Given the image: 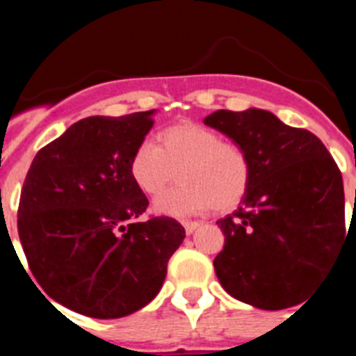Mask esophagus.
<instances>
[{
  "label": "esophagus",
  "mask_w": 356,
  "mask_h": 356,
  "mask_svg": "<svg viewBox=\"0 0 356 356\" xmlns=\"http://www.w3.org/2000/svg\"><path fill=\"white\" fill-rule=\"evenodd\" d=\"M181 225H184L185 232H187V234L191 235V234H193V232H196V229L200 228L201 222H197V221H181Z\"/></svg>",
  "instance_id": "esophagus-1"
}]
</instances>
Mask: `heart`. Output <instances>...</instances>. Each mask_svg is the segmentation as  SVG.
Listing matches in <instances>:
<instances>
[{"instance_id":"1","label":"heart","mask_w":356,"mask_h":356,"mask_svg":"<svg viewBox=\"0 0 356 356\" xmlns=\"http://www.w3.org/2000/svg\"><path fill=\"white\" fill-rule=\"evenodd\" d=\"M159 146L140 143L130 159V176L146 196H159L180 171L181 185L155 201L163 216H188L216 209L228 212L244 200L251 184V160L237 143L216 130L184 121L156 135Z\"/></svg>"}]
</instances>
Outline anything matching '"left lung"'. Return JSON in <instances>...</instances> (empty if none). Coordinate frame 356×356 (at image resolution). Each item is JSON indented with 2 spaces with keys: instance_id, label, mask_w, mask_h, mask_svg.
<instances>
[{
  "instance_id": "8db88e82",
  "label": "left lung",
  "mask_w": 356,
  "mask_h": 356,
  "mask_svg": "<svg viewBox=\"0 0 356 356\" xmlns=\"http://www.w3.org/2000/svg\"><path fill=\"white\" fill-rule=\"evenodd\" d=\"M205 124L241 144L251 160L246 196L217 221L225 234L213 259L217 278L235 300L262 310L300 305L348 238L337 163L316 135L267 110H217Z\"/></svg>"
}]
</instances>
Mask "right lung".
Masks as SVG:
<instances>
[{
    "label": "right lung",
    "instance_id": "obj_1",
    "mask_svg": "<svg viewBox=\"0 0 356 356\" xmlns=\"http://www.w3.org/2000/svg\"><path fill=\"white\" fill-rule=\"evenodd\" d=\"M153 114L81 119L37 153L24 178L17 229L31 275L56 303L94 319L146 307L185 238L172 217L139 221L149 203L130 159Z\"/></svg>",
    "mask_w": 356,
    "mask_h": 356
}]
</instances>
